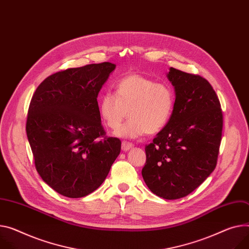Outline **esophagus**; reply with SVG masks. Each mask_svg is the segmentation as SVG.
Masks as SVG:
<instances>
[{"label":"esophagus","mask_w":249,"mask_h":249,"mask_svg":"<svg viewBox=\"0 0 249 249\" xmlns=\"http://www.w3.org/2000/svg\"><path fill=\"white\" fill-rule=\"evenodd\" d=\"M132 146H133V144H132L131 142H122V149H123L124 151L129 150Z\"/></svg>","instance_id":"esophagus-1"}]
</instances>
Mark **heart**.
<instances>
[{
    "instance_id": "b5f03b06",
    "label": "heart",
    "mask_w": 249,
    "mask_h": 249,
    "mask_svg": "<svg viewBox=\"0 0 249 249\" xmlns=\"http://www.w3.org/2000/svg\"><path fill=\"white\" fill-rule=\"evenodd\" d=\"M113 94L104 93L99 101V112L103 122L117 136L135 139L162 130L169 123L176 107V93L170 86L157 83L139 73L122 76L114 82Z\"/></svg>"
}]
</instances>
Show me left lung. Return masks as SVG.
<instances>
[{
    "label": "left lung",
    "mask_w": 249,
    "mask_h": 249,
    "mask_svg": "<svg viewBox=\"0 0 249 249\" xmlns=\"http://www.w3.org/2000/svg\"><path fill=\"white\" fill-rule=\"evenodd\" d=\"M176 107L169 123L146 144L143 180L151 193L178 199L197 188L214 170L223 116L213 88L202 76L170 68Z\"/></svg>",
    "instance_id": "8db88e82"
}]
</instances>
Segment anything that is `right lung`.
<instances>
[{"label":"right lung","instance_id":"obj_1","mask_svg":"<svg viewBox=\"0 0 249 249\" xmlns=\"http://www.w3.org/2000/svg\"><path fill=\"white\" fill-rule=\"evenodd\" d=\"M111 63L90 64L49 75L30 103L27 137L35 166L56 193L84 197L104 182L121 152L101 123L98 94Z\"/></svg>","mask_w":249,"mask_h":249}]
</instances>
